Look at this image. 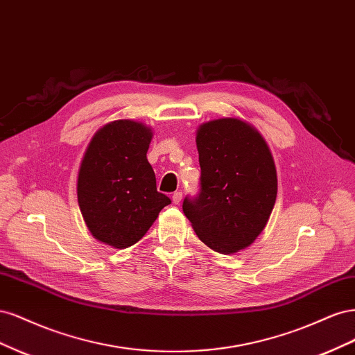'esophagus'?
<instances>
[{"mask_svg": "<svg viewBox=\"0 0 355 355\" xmlns=\"http://www.w3.org/2000/svg\"><path fill=\"white\" fill-rule=\"evenodd\" d=\"M171 201H173V204H179L182 201V192L180 191L173 192V196H171Z\"/></svg>", "mask_w": 355, "mask_h": 355, "instance_id": "esophagus-1", "label": "esophagus"}]
</instances>
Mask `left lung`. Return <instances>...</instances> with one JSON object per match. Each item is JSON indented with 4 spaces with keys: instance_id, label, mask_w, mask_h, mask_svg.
Masks as SVG:
<instances>
[{
    "instance_id": "obj_1",
    "label": "left lung",
    "mask_w": 355,
    "mask_h": 355,
    "mask_svg": "<svg viewBox=\"0 0 355 355\" xmlns=\"http://www.w3.org/2000/svg\"><path fill=\"white\" fill-rule=\"evenodd\" d=\"M200 191L182 204L198 239L231 254L249 247L277 198L272 155L262 136L237 118H219L197 132Z\"/></svg>"
}]
</instances>
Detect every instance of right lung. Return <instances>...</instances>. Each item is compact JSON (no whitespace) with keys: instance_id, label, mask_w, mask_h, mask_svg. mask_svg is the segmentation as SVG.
Returning <instances> with one entry per match:
<instances>
[{"instance_id":"right-lung-1","label":"right lung","mask_w":355,"mask_h":355,"mask_svg":"<svg viewBox=\"0 0 355 355\" xmlns=\"http://www.w3.org/2000/svg\"><path fill=\"white\" fill-rule=\"evenodd\" d=\"M153 132L118 120L102 127L85 151L78 173V204L94 239L116 249L141 240L171 200L157 191L146 153Z\"/></svg>"}]
</instances>
